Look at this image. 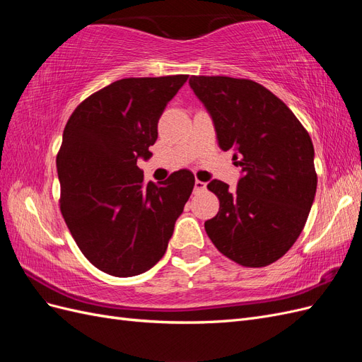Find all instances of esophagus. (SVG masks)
I'll use <instances>...</instances> for the list:
<instances>
[{
	"label": "esophagus",
	"instance_id": "obj_1",
	"mask_svg": "<svg viewBox=\"0 0 362 362\" xmlns=\"http://www.w3.org/2000/svg\"><path fill=\"white\" fill-rule=\"evenodd\" d=\"M205 187H206V184L204 181H199V180L194 181V190L196 192H202V190H205Z\"/></svg>",
	"mask_w": 362,
	"mask_h": 362
}]
</instances>
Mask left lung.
Here are the masks:
<instances>
[{
	"mask_svg": "<svg viewBox=\"0 0 362 362\" xmlns=\"http://www.w3.org/2000/svg\"><path fill=\"white\" fill-rule=\"evenodd\" d=\"M210 115L222 151H234L242 177L235 190L218 180L208 189L221 201L205 231L225 257L264 267L294 245L317 189L314 146L290 108L266 87L229 76H190Z\"/></svg>",
	"mask_w": 362,
	"mask_h": 362,
	"instance_id": "1",
	"label": "left lung"
}]
</instances>
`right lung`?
<instances>
[{
  "label": "right lung",
  "mask_w": 362,
  "mask_h": 362,
  "mask_svg": "<svg viewBox=\"0 0 362 362\" xmlns=\"http://www.w3.org/2000/svg\"><path fill=\"white\" fill-rule=\"evenodd\" d=\"M189 75L124 78L83 101L63 131L57 156L60 210L84 257L108 275L128 278L164 255L194 177L173 172L145 182L158 119Z\"/></svg>",
  "instance_id": "add662e5"
}]
</instances>
